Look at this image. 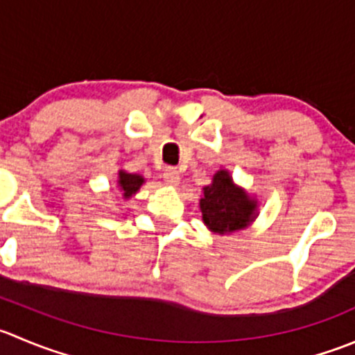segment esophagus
Segmentation results:
<instances>
[{"label": "esophagus", "mask_w": 355, "mask_h": 355, "mask_svg": "<svg viewBox=\"0 0 355 355\" xmlns=\"http://www.w3.org/2000/svg\"><path fill=\"white\" fill-rule=\"evenodd\" d=\"M164 182H166L168 185H177L178 182H180V173H178L177 168H166V171H164Z\"/></svg>", "instance_id": "1"}]
</instances>
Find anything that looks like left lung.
<instances>
[{
	"label": "left lung",
	"instance_id": "left-lung-1",
	"mask_svg": "<svg viewBox=\"0 0 355 355\" xmlns=\"http://www.w3.org/2000/svg\"><path fill=\"white\" fill-rule=\"evenodd\" d=\"M257 199L237 187L227 170L213 175L211 184L202 189V198L199 199L202 222L211 232L222 236L246 229L257 218Z\"/></svg>",
	"mask_w": 355,
	"mask_h": 355
}]
</instances>
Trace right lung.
<instances>
[{"mask_svg": "<svg viewBox=\"0 0 355 355\" xmlns=\"http://www.w3.org/2000/svg\"><path fill=\"white\" fill-rule=\"evenodd\" d=\"M144 182L146 180H144V177H140V175L128 173V171H125V170H119L118 187H119V191H121L123 199H130L133 194H137V191L142 187Z\"/></svg>", "mask_w": 355, "mask_h": 355, "instance_id": "obj_1", "label": "right lung"}]
</instances>
